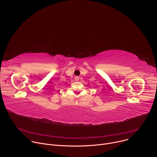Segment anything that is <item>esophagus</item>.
Wrapping results in <instances>:
<instances>
[{"instance_id":"34e87169","label":"esophagus","mask_w":157,"mask_h":157,"mask_svg":"<svg viewBox=\"0 0 157 157\" xmlns=\"http://www.w3.org/2000/svg\"><path fill=\"white\" fill-rule=\"evenodd\" d=\"M75 80H76V81H79V76H75Z\"/></svg>"}]
</instances>
